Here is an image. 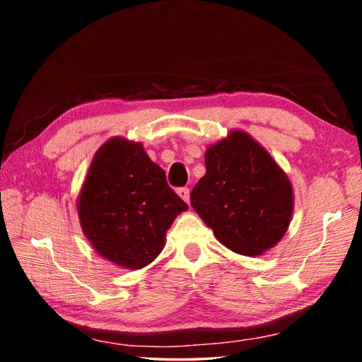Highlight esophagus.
<instances>
[{
	"label": "esophagus",
	"mask_w": 362,
	"mask_h": 362,
	"mask_svg": "<svg viewBox=\"0 0 362 362\" xmlns=\"http://www.w3.org/2000/svg\"><path fill=\"white\" fill-rule=\"evenodd\" d=\"M177 193H179V196L183 201H185V203H189V189L187 187L179 188V189H177Z\"/></svg>",
	"instance_id": "esophagus-1"
}]
</instances>
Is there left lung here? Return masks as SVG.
I'll list each match as a JSON object with an SVG mask.
<instances>
[{
    "mask_svg": "<svg viewBox=\"0 0 362 362\" xmlns=\"http://www.w3.org/2000/svg\"><path fill=\"white\" fill-rule=\"evenodd\" d=\"M206 175L189 194L217 240L243 255L273 247L289 226L292 187L267 150L233 131L206 151Z\"/></svg>",
    "mask_w": 362,
    "mask_h": 362,
    "instance_id": "1",
    "label": "left lung"
}]
</instances>
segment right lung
<instances>
[{
  "label": "right lung",
  "instance_id": "right-lung-1",
  "mask_svg": "<svg viewBox=\"0 0 362 362\" xmlns=\"http://www.w3.org/2000/svg\"><path fill=\"white\" fill-rule=\"evenodd\" d=\"M188 206L144 146L115 137L90 163L78 199L83 231L102 257L129 269L148 265Z\"/></svg>",
  "mask_w": 362,
  "mask_h": 362
}]
</instances>
